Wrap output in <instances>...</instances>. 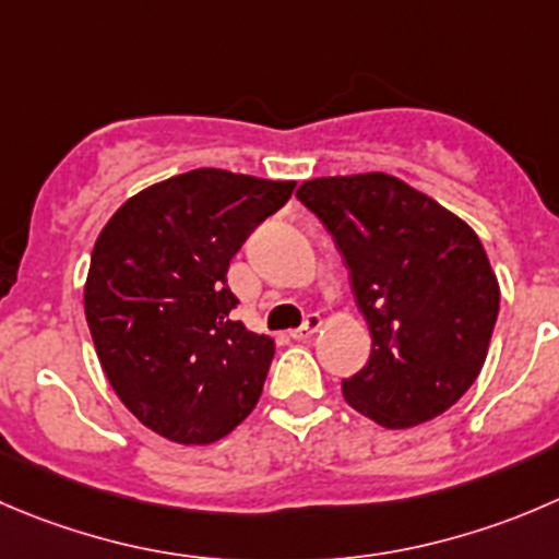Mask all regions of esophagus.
I'll return each instance as SVG.
<instances>
[{
  "label": "esophagus",
  "instance_id": "1",
  "mask_svg": "<svg viewBox=\"0 0 559 559\" xmlns=\"http://www.w3.org/2000/svg\"><path fill=\"white\" fill-rule=\"evenodd\" d=\"M319 324H322V319H319V313H308L306 322H302L297 330H292L289 335H292V338H295V341H306V338H311L313 333H317Z\"/></svg>",
  "mask_w": 559,
  "mask_h": 559
}]
</instances>
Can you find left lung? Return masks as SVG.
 I'll use <instances>...</instances> for the list:
<instances>
[{
    "mask_svg": "<svg viewBox=\"0 0 559 559\" xmlns=\"http://www.w3.org/2000/svg\"><path fill=\"white\" fill-rule=\"evenodd\" d=\"M297 199L333 235L371 330L368 362L341 382L346 404L384 429L451 409L478 379L500 311L478 235L384 171L308 180Z\"/></svg>",
    "mask_w": 559,
    "mask_h": 559,
    "instance_id": "1",
    "label": "left lung"
}]
</instances>
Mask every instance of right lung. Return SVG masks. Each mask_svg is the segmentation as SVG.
Masks as SVG:
<instances>
[{
    "label": "right lung",
    "instance_id": "obj_1",
    "mask_svg": "<svg viewBox=\"0 0 559 559\" xmlns=\"http://www.w3.org/2000/svg\"><path fill=\"white\" fill-rule=\"evenodd\" d=\"M295 182L193 169L130 197L92 248L84 313L97 360L155 435L210 445L262 395L275 344L231 319L229 262Z\"/></svg>",
    "mask_w": 559,
    "mask_h": 559
}]
</instances>
